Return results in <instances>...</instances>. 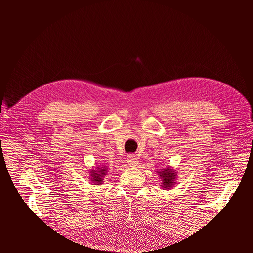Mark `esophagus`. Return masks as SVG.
I'll use <instances>...</instances> for the list:
<instances>
[{
  "instance_id": "esophagus-1",
  "label": "esophagus",
  "mask_w": 253,
  "mask_h": 253,
  "mask_svg": "<svg viewBox=\"0 0 253 253\" xmlns=\"http://www.w3.org/2000/svg\"><path fill=\"white\" fill-rule=\"evenodd\" d=\"M126 162L129 166H136L137 164H138V158H137L134 154H128L127 157H126Z\"/></svg>"
}]
</instances>
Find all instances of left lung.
<instances>
[{
  "label": "left lung",
  "mask_w": 253,
  "mask_h": 253,
  "mask_svg": "<svg viewBox=\"0 0 253 253\" xmlns=\"http://www.w3.org/2000/svg\"><path fill=\"white\" fill-rule=\"evenodd\" d=\"M159 178L162 179V189L164 190H170L174 187L176 183V176L177 173L173 169V167L169 166L164 169H160L157 171Z\"/></svg>",
  "instance_id": "left-lung-1"
}]
</instances>
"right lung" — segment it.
<instances>
[{"instance_id": "add662e5", "label": "right lung", "mask_w": 253, "mask_h": 253, "mask_svg": "<svg viewBox=\"0 0 253 253\" xmlns=\"http://www.w3.org/2000/svg\"><path fill=\"white\" fill-rule=\"evenodd\" d=\"M106 173H108V167L106 166H97L94 169H90L89 180L91 181V185H102L103 178Z\"/></svg>"}]
</instances>
